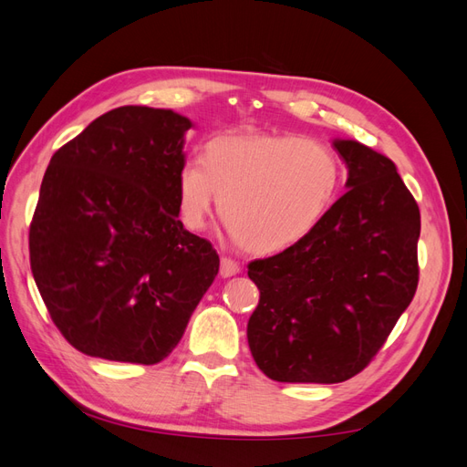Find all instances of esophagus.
I'll return each mask as SVG.
<instances>
[{"label":"esophagus","mask_w":467,"mask_h":467,"mask_svg":"<svg viewBox=\"0 0 467 467\" xmlns=\"http://www.w3.org/2000/svg\"><path fill=\"white\" fill-rule=\"evenodd\" d=\"M239 271H242V266H239V263H235L230 257H222V261H220V276L222 278L235 276Z\"/></svg>","instance_id":"esophagus-1"}]
</instances>
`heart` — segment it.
I'll use <instances>...</instances> for the list:
<instances>
[{
    "label": "heart",
    "instance_id": "b5f03b06",
    "mask_svg": "<svg viewBox=\"0 0 467 467\" xmlns=\"http://www.w3.org/2000/svg\"><path fill=\"white\" fill-rule=\"evenodd\" d=\"M343 182L337 153L317 140L288 134H220L202 161L187 160L177 175V204L192 232L220 214L245 249L271 255L298 245L327 218Z\"/></svg>",
    "mask_w": 467,
    "mask_h": 467
}]
</instances>
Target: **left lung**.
Masks as SVG:
<instances>
[{
    "label": "left lung",
    "mask_w": 467,
    "mask_h": 467,
    "mask_svg": "<svg viewBox=\"0 0 467 467\" xmlns=\"http://www.w3.org/2000/svg\"><path fill=\"white\" fill-rule=\"evenodd\" d=\"M347 192L317 230L249 263L261 298L247 323L259 370L292 384H338L366 368L411 304L420 214L398 167L335 138Z\"/></svg>",
    "instance_id": "left-lung-1"
}]
</instances>
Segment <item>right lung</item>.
Segmentation results:
<instances>
[{"label":"right lung","instance_id":"right-lung-1","mask_svg":"<svg viewBox=\"0 0 467 467\" xmlns=\"http://www.w3.org/2000/svg\"><path fill=\"white\" fill-rule=\"evenodd\" d=\"M192 120L119 107L52 155L29 232L31 271L56 327L89 357H169L220 257L182 228L177 175Z\"/></svg>","mask_w":467,"mask_h":467}]
</instances>
